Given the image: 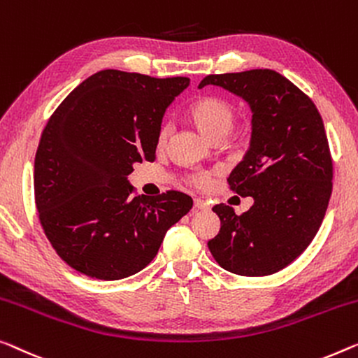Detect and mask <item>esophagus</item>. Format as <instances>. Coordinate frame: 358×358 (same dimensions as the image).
Here are the masks:
<instances>
[{"label":"esophagus","mask_w":358,"mask_h":358,"mask_svg":"<svg viewBox=\"0 0 358 358\" xmlns=\"http://www.w3.org/2000/svg\"><path fill=\"white\" fill-rule=\"evenodd\" d=\"M194 209L196 210H207L209 209V202H206L204 199H194Z\"/></svg>","instance_id":"obj_1"}]
</instances>
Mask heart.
Returning <instances> with one entry per match:
<instances>
[{"label": "heart", "instance_id": "heart-1", "mask_svg": "<svg viewBox=\"0 0 358 358\" xmlns=\"http://www.w3.org/2000/svg\"><path fill=\"white\" fill-rule=\"evenodd\" d=\"M186 117L202 136L215 141L220 138L223 140L231 131L234 122H236V109L233 108L231 103L218 98V96H202L189 106ZM167 138L169 127H162L157 135V146L162 148L167 143ZM189 183L197 188H204L209 183V178L206 175H193L189 178Z\"/></svg>", "mask_w": 358, "mask_h": 358}]
</instances>
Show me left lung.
<instances>
[{"mask_svg":"<svg viewBox=\"0 0 358 358\" xmlns=\"http://www.w3.org/2000/svg\"><path fill=\"white\" fill-rule=\"evenodd\" d=\"M206 85L241 96L252 110L250 146L228 183L254 199L241 215L213 206L220 231L207 246L231 273H276L307 249L328 209L333 161L322 115L306 93L270 69L207 76L199 88Z\"/></svg>","mask_w":358,"mask_h":358,"instance_id":"obj_1","label":"left lung"}]
</instances>
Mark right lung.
<instances>
[{
  "instance_id": "right-lung-1",
  "label": "right lung",
  "mask_w": 358,
  "mask_h": 358,
  "mask_svg": "<svg viewBox=\"0 0 358 358\" xmlns=\"http://www.w3.org/2000/svg\"><path fill=\"white\" fill-rule=\"evenodd\" d=\"M189 78L114 69L71 92L48 120L35 156V204L57 255L98 280L131 276L193 207L180 191L133 196L128 175L156 159L165 109Z\"/></svg>"
}]
</instances>
